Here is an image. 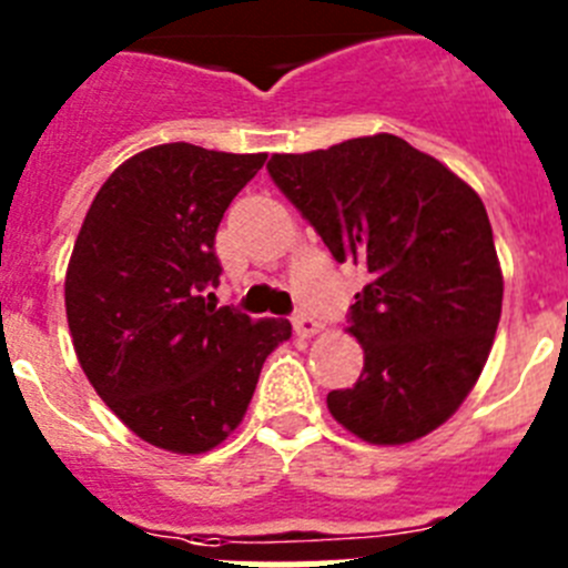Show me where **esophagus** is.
<instances>
[{"label":"esophagus","instance_id":"esophagus-1","mask_svg":"<svg viewBox=\"0 0 568 568\" xmlns=\"http://www.w3.org/2000/svg\"><path fill=\"white\" fill-rule=\"evenodd\" d=\"M293 329L298 338H313V335L321 333V324L315 318H310V315H295Z\"/></svg>","mask_w":568,"mask_h":568}]
</instances>
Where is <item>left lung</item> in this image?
<instances>
[{"label":"left lung","instance_id":"left-lung-1","mask_svg":"<svg viewBox=\"0 0 568 568\" xmlns=\"http://www.w3.org/2000/svg\"><path fill=\"white\" fill-rule=\"evenodd\" d=\"M267 170L333 258L369 273L346 329L364 369L327 395L333 418L378 446L435 433L478 384L504 304L480 195L393 133L273 153Z\"/></svg>","mask_w":568,"mask_h":568}]
</instances>
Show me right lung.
<instances>
[{
  "label": "right lung",
  "instance_id": "right-lung-1",
  "mask_svg": "<svg viewBox=\"0 0 568 568\" xmlns=\"http://www.w3.org/2000/svg\"><path fill=\"white\" fill-rule=\"evenodd\" d=\"M267 153L187 142L130 155L97 193L64 275V310L84 375L130 433L202 455L244 420L261 366L290 341L284 318L204 301L219 284L215 230Z\"/></svg>",
  "mask_w": 568,
  "mask_h": 568
}]
</instances>
